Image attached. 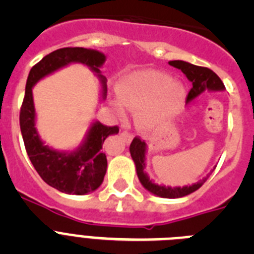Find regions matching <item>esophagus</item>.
Listing matches in <instances>:
<instances>
[{
	"mask_svg": "<svg viewBox=\"0 0 254 254\" xmlns=\"http://www.w3.org/2000/svg\"><path fill=\"white\" fill-rule=\"evenodd\" d=\"M121 136H122L123 138H125V141L127 143H129L132 141V134H129L128 132H126V131H123L122 133H121Z\"/></svg>",
	"mask_w": 254,
	"mask_h": 254,
	"instance_id": "34e87169",
	"label": "esophagus"
}]
</instances>
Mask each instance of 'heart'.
Returning <instances> with one entry per match:
<instances>
[{"mask_svg":"<svg viewBox=\"0 0 254 254\" xmlns=\"http://www.w3.org/2000/svg\"><path fill=\"white\" fill-rule=\"evenodd\" d=\"M120 96L113 107L120 114L125 112V101L136 111L134 121L142 131H155L169 125L185 104L187 91L183 84L173 81L172 76L160 71H141L122 78Z\"/></svg>","mask_w":254,"mask_h":254,"instance_id":"heart-1","label":"heart"}]
</instances>
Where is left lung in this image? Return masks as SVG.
<instances>
[{
  "label": "left lung",
  "instance_id": "8db88e82",
  "mask_svg": "<svg viewBox=\"0 0 254 254\" xmlns=\"http://www.w3.org/2000/svg\"><path fill=\"white\" fill-rule=\"evenodd\" d=\"M170 66L176 67V68L181 69L182 72L185 73L186 77L192 82V89H190V94L187 96V104H190L192 102L198 98L199 95H202L205 91H224L225 86H224L223 81L220 80L219 76L211 71L210 68L206 67L194 66V64L186 62V61H170ZM129 152H131L132 160H133L134 165H136V173L140 179L141 185L146 190H149L150 193L154 196L163 197V198H181L187 194L193 193L194 190H198L201 186L207 181L208 176L203 177L202 179H199L198 182L193 183L190 186H183V187H170V186L158 185L156 182L152 181L149 177L145 169H146V154H147V145L145 141H141L140 138H133L131 146H129ZM216 168V167H215ZM214 168V169H215ZM214 169L211 172H214Z\"/></svg>",
  "mask_w": 254,
  "mask_h": 254
}]
</instances>
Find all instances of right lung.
Instances as JSON below:
<instances>
[{
	"label": "right lung",
	"instance_id": "add662e5",
	"mask_svg": "<svg viewBox=\"0 0 254 254\" xmlns=\"http://www.w3.org/2000/svg\"><path fill=\"white\" fill-rule=\"evenodd\" d=\"M104 53L96 49L61 48L42 58L29 72L25 96L20 111V129L31 164L47 185L67 194H87L103 183L107 173V156L102 151L105 138L120 132L118 127H107L93 121L81 143L72 150H57L47 145L37 129L33 87L42 78L57 72L72 64L87 66L99 78L100 103L107 99V77L100 68L104 64Z\"/></svg>",
	"mask_w": 254,
	"mask_h": 254
}]
</instances>
